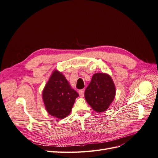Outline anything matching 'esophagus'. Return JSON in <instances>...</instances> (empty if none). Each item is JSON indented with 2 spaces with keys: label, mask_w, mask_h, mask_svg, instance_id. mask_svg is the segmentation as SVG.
<instances>
[{
  "label": "esophagus",
  "mask_w": 158,
  "mask_h": 158,
  "mask_svg": "<svg viewBox=\"0 0 158 158\" xmlns=\"http://www.w3.org/2000/svg\"><path fill=\"white\" fill-rule=\"evenodd\" d=\"M78 93H79V95H80V97H84V89L80 90L79 92H78Z\"/></svg>",
  "instance_id": "esophagus-1"
}]
</instances>
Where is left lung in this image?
<instances>
[{
  "label": "left lung",
  "mask_w": 158,
  "mask_h": 158,
  "mask_svg": "<svg viewBox=\"0 0 158 158\" xmlns=\"http://www.w3.org/2000/svg\"><path fill=\"white\" fill-rule=\"evenodd\" d=\"M116 95V88L111 76L98 73L93 75L92 80L85 90L84 96L95 111H107Z\"/></svg>",
  "instance_id": "1"
}]
</instances>
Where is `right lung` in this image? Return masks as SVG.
<instances>
[{
    "label": "right lung",
    "mask_w": 158,
    "mask_h": 158,
    "mask_svg": "<svg viewBox=\"0 0 158 158\" xmlns=\"http://www.w3.org/2000/svg\"><path fill=\"white\" fill-rule=\"evenodd\" d=\"M78 94L72 88L65 76L54 70L42 92L46 111L50 115L63 119L70 113Z\"/></svg>",
    "instance_id": "1"
}]
</instances>
